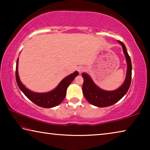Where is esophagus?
I'll return each instance as SVG.
<instances>
[{
    "mask_svg": "<svg viewBox=\"0 0 150 150\" xmlns=\"http://www.w3.org/2000/svg\"><path fill=\"white\" fill-rule=\"evenodd\" d=\"M77 69H78V71L79 73H82L85 70V67H79Z\"/></svg>",
    "mask_w": 150,
    "mask_h": 150,
    "instance_id": "esophagus-1",
    "label": "esophagus"
}]
</instances>
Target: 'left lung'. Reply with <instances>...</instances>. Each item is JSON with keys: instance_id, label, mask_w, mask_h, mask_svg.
<instances>
[{"instance_id": "1", "label": "left lung", "mask_w": 150, "mask_h": 150, "mask_svg": "<svg viewBox=\"0 0 150 150\" xmlns=\"http://www.w3.org/2000/svg\"><path fill=\"white\" fill-rule=\"evenodd\" d=\"M127 62V74L124 83L117 90L106 91L100 89L96 86L91 78L86 73H82L84 79L83 85V93L86 99L91 105L98 107H106L114 105L120 100L130 88L132 80V63L130 57L127 52L125 45L120 41Z\"/></svg>"}]
</instances>
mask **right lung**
<instances>
[{"instance_id": "add662e5", "label": "right lung", "mask_w": 150, "mask_h": 150, "mask_svg": "<svg viewBox=\"0 0 150 150\" xmlns=\"http://www.w3.org/2000/svg\"><path fill=\"white\" fill-rule=\"evenodd\" d=\"M18 59H17L16 67V80L18 86L26 96V97L36 105L43 108H52L59 105L65 97L68 86L79 75V73L75 71L67 76V77L63 79L57 87L52 91L45 93H36L28 89L20 82L18 74Z\"/></svg>"}]
</instances>
